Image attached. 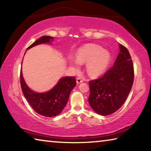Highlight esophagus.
Here are the masks:
<instances>
[{"instance_id": "1", "label": "esophagus", "mask_w": 151, "mask_h": 151, "mask_svg": "<svg viewBox=\"0 0 151 151\" xmlns=\"http://www.w3.org/2000/svg\"><path fill=\"white\" fill-rule=\"evenodd\" d=\"M83 80L81 78L78 77V78H76V83H77V84L81 83H83Z\"/></svg>"}]
</instances>
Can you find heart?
Returning a JSON list of instances; mask_svg holds the SVG:
<instances>
[{
  "label": "heart",
  "mask_w": 151,
  "mask_h": 151,
  "mask_svg": "<svg viewBox=\"0 0 151 151\" xmlns=\"http://www.w3.org/2000/svg\"><path fill=\"white\" fill-rule=\"evenodd\" d=\"M76 60L70 58V63L75 69H78L79 63H86V69L91 76H97L103 74L108 66L111 55L100 46L89 44L78 50Z\"/></svg>",
  "instance_id": "heart-1"
}]
</instances>
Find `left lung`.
<instances>
[{
    "mask_svg": "<svg viewBox=\"0 0 151 151\" xmlns=\"http://www.w3.org/2000/svg\"><path fill=\"white\" fill-rule=\"evenodd\" d=\"M114 65L104 75L89 81L88 102L96 113L109 115L121 108L131 91L134 66L127 48L121 44Z\"/></svg>",
    "mask_w": 151,
    "mask_h": 151,
    "instance_id": "left-lung-1",
    "label": "left lung"
}]
</instances>
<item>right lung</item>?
Returning a JSON list of instances; mask_svg holds the SVG:
<instances>
[{
	"label": "right lung",
	"instance_id": "right-lung-1",
	"mask_svg": "<svg viewBox=\"0 0 151 151\" xmlns=\"http://www.w3.org/2000/svg\"><path fill=\"white\" fill-rule=\"evenodd\" d=\"M52 39L53 37L49 36H43L30 45L27 49L42 43L50 42ZM20 79L22 93L28 103L35 112L47 117L55 116L62 112L67 103L71 91L76 84L75 76H65L61 78L50 91L44 93H37L28 87L21 71Z\"/></svg>",
	"mask_w": 151,
	"mask_h": 151
}]
</instances>
